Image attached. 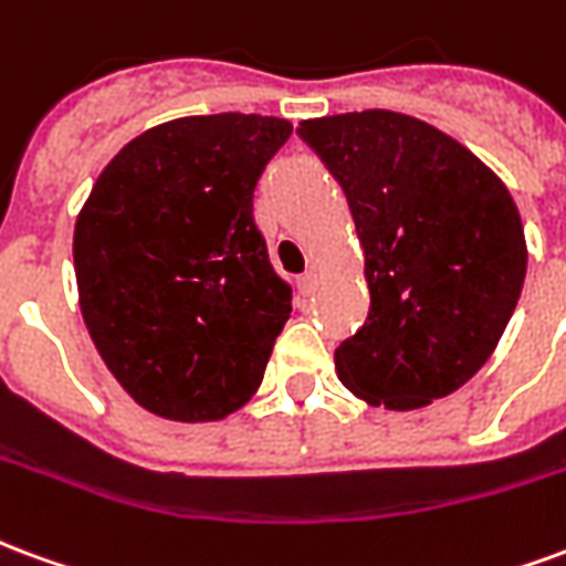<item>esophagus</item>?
<instances>
[{"label":"esophagus","mask_w":566,"mask_h":566,"mask_svg":"<svg viewBox=\"0 0 566 566\" xmlns=\"http://www.w3.org/2000/svg\"><path fill=\"white\" fill-rule=\"evenodd\" d=\"M313 289H316V274H313V271H304L298 277V292L301 295H311Z\"/></svg>","instance_id":"1"}]
</instances>
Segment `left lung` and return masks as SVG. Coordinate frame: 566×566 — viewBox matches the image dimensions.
<instances>
[{
    "label": "left lung",
    "instance_id": "8db88e82",
    "mask_svg": "<svg viewBox=\"0 0 566 566\" xmlns=\"http://www.w3.org/2000/svg\"><path fill=\"white\" fill-rule=\"evenodd\" d=\"M344 187L370 311L334 349L370 407L419 410L489 361L522 295L527 243L510 189L480 156L398 111L301 119Z\"/></svg>",
    "mask_w": 566,
    "mask_h": 566
}]
</instances>
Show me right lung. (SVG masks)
<instances>
[{
  "label": "right lung",
  "mask_w": 566,
  "mask_h": 566,
  "mask_svg": "<svg viewBox=\"0 0 566 566\" xmlns=\"http://www.w3.org/2000/svg\"><path fill=\"white\" fill-rule=\"evenodd\" d=\"M292 123H159L105 165L74 222L86 332L144 410L217 422L250 401L292 313L253 220L255 180Z\"/></svg>",
  "instance_id": "1"
}]
</instances>
